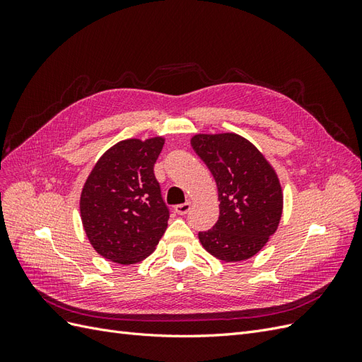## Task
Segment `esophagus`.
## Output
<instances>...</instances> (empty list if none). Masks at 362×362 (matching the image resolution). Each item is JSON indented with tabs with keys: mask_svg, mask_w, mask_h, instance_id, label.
Returning a JSON list of instances; mask_svg holds the SVG:
<instances>
[{
	"mask_svg": "<svg viewBox=\"0 0 362 362\" xmlns=\"http://www.w3.org/2000/svg\"><path fill=\"white\" fill-rule=\"evenodd\" d=\"M173 211L177 214H187L190 211V204L189 202H184V204H180V205H175L173 206Z\"/></svg>",
	"mask_w": 362,
	"mask_h": 362,
	"instance_id": "esophagus-1",
	"label": "esophagus"
}]
</instances>
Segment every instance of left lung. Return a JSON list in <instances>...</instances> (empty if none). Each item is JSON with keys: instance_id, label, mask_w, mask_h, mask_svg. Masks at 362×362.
Wrapping results in <instances>:
<instances>
[{"instance_id": "left-lung-1", "label": "left lung", "mask_w": 362, "mask_h": 362, "mask_svg": "<svg viewBox=\"0 0 362 362\" xmlns=\"http://www.w3.org/2000/svg\"><path fill=\"white\" fill-rule=\"evenodd\" d=\"M196 154L210 169L218 192V221L199 242L226 262L243 261L264 247L282 216L279 178L266 157L234 133L196 134Z\"/></svg>"}]
</instances>
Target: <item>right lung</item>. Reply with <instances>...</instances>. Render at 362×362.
<instances>
[{"label": "right lung", "mask_w": 362, "mask_h": 362, "mask_svg": "<svg viewBox=\"0 0 362 362\" xmlns=\"http://www.w3.org/2000/svg\"><path fill=\"white\" fill-rule=\"evenodd\" d=\"M163 145V137L119 141L96 161L84 182V233L98 254L117 264L145 259L168 228L169 208L154 175Z\"/></svg>", "instance_id": "obj_1"}]
</instances>
